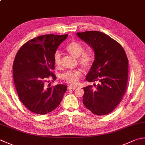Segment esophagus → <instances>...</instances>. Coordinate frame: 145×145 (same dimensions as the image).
Returning a JSON list of instances; mask_svg holds the SVG:
<instances>
[{
	"instance_id": "1",
	"label": "esophagus",
	"mask_w": 145,
	"mask_h": 145,
	"mask_svg": "<svg viewBox=\"0 0 145 145\" xmlns=\"http://www.w3.org/2000/svg\"><path fill=\"white\" fill-rule=\"evenodd\" d=\"M77 88V86H68V89H74Z\"/></svg>"
}]
</instances>
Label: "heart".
<instances>
[{"label": "heart", "instance_id": "1", "mask_svg": "<svg viewBox=\"0 0 145 145\" xmlns=\"http://www.w3.org/2000/svg\"><path fill=\"white\" fill-rule=\"evenodd\" d=\"M65 50L72 56L78 58V62L82 67L88 69L93 62V56L91 54L84 52L85 50L83 45L77 42H72L65 47ZM54 63L57 68L61 67V55L59 52H56L54 56ZM83 74L81 69L68 71L62 75V79L65 82L72 85L79 83L80 78Z\"/></svg>", "mask_w": 145, "mask_h": 145}]
</instances>
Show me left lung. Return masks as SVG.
Returning <instances> with one entry per match:
<instances>
[{"instance_id": "8db88e82", "label": "left lung", "mask_w": 145, "mask_h": 145, "mask_svg": "<svg viewBox=\"0 0 145 145\" xmlns=\"http://www.w3.org/2000/svg\"><path fill=\"white\" fill-rule=\"evenodd\" d=\"M77 36L91 47L95 60L87 74L88 82H98L94 87L83 88V102L93 114L110 113L121 102L126 89L128 60L124 48L115 40L98 31L77 33Z\"/></svg>"}]
</instances>
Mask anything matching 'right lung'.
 <instances>
[{"mask_svg": "<svg viewBox=\"0 0 145 145\" xmlns=\"http://www.w3.org/2000/svg\"><path fill=\"white\" fill-rule=\"evenodd\" d=\"M68 35H45L27 42L18 50L13 64V78L21 102L31 112L40 115L50 112L62 100L65 84L46 86L54 69V56ZM49 82V81H48Z\"/></svg>", "mask_w": 145, "mask_h": 145, "instance_id": "1", "label": "right lung"}]
</instances>
